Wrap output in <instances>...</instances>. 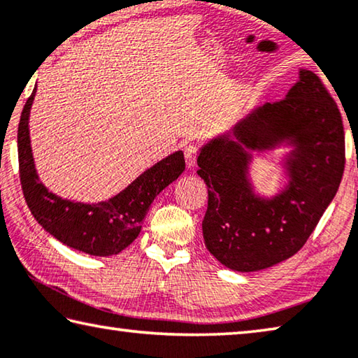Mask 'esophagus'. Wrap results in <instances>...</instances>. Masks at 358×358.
Instances as JSON below:
<instances>
[{
	"label": "esophagus",
	"mask_w": 358,
	"mask_h": 358,
	"mask_svg": "<svg viewBox=\"0 0 358 358\" xmlns=\"http://www.w3.org/2000/svg\"><path fill=\"white\" fill-rule=\"evenodd\" d=\"M197 156H199V146L194 143H186L185 145V161L188 167H194Z\"/></svg>",
	"instance_id": "34e87169"
}]
</instances>
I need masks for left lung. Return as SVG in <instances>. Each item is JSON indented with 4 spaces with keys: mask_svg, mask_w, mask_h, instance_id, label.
Wrapping results in <instances>:
<instances>
[{
    "mask_svg": "<svg viewBox=\"0 0 358 358\" xmlns=\"http://www.w3.org/2000/svg\"><path fill=\"white\" fill-rule=\"evenodd\" d=\"M228 135L210 141L197 157L208 189L202 221L208 252L226 268L252 272L301 250L341 183L345 146L343 117L322 79L309 70L285 99L266 103ZM290 139L291 183L274 200L255 196L246 178L247 149Z\"/></svg>",
    "mask_w": 358,
    "mask_h": 358,
    "instance_id": "1",
    "label": "left lung"
}]
</instances>
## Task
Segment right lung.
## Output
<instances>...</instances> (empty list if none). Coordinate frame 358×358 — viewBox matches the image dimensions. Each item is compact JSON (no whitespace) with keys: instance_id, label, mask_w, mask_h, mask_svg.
<instances>
[{"instance_id":"1","label":"right lung","mask_w":358,"mask_h":358,"mask_svg":"<svg viewBox=\"0 0 358 358\" xmlns=\"http://www.w3.org/2000/svg\"><path fill=\"white\" fill-rule=\"evenodd\" d=\"M35 94L36 87L22 110L17 130L20 185L28 208L38 223L65 245L94 257L117 255L137 239L155 197L183 173V152L177 151L159 161L105 202L81 203L62 199L39 181L33 162L28 117Z\"/></svg>"}]
</instances>
